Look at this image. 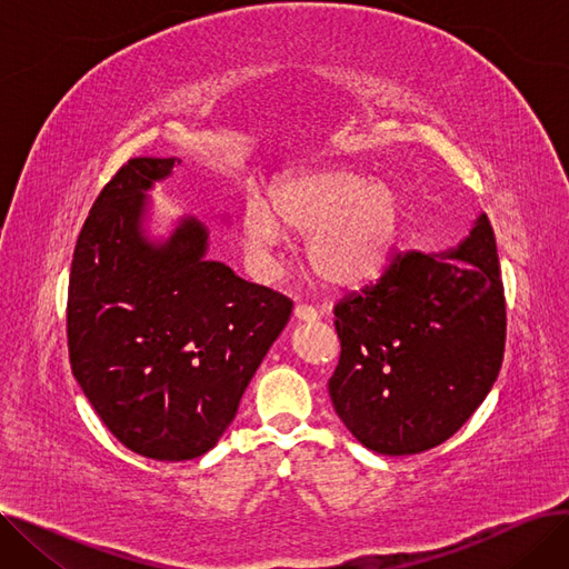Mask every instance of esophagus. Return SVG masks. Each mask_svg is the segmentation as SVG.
<instances>
[{
    "instance_id": "esophagus-1",
    "label": "esophagus",
    "mask_w": 569,
    "mask_h": 569,
    "mask_svg": "<svg viewBox=\"0 0 569 569\" xmlns=\"http://www.w3.org/2000/svg\"><path fill=\"white\" fill-rule=\"evenodd\" d=\"M292 318L297 322H316L318 320V311L311 309V307H305V305H297L295 311H292Z\"/></svg>"
}]
</instances>
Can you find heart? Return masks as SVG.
I'll return each instance as SVG.
<instances>
[{"mask_svg": "<svg viewBox=\"0 0 569 569\" xmlns=\"http://www.w3.org/2000/svg\"><path fill=\"white\" fill-rule=\"evenodd\" d=\"M273 207L251 193L242 209L249 251L272 262L286 232L307 237V264L332 290L360 288L382 274L403 234L399 191L350 168L290 172L272 187Z\"/></svg>", "mask_w": 569, "mask_h": 569, "instance_id": "obj_1", "label": "heart"}]
</instances>
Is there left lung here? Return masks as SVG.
<instances>
[{
  "instance_id": "left-lung-1",
  "label": "left lung",
  "mask_w": 569,
  "mask_h": 569,
  "mask_svg": "<svg viewBox=\"0 0 569 569\" xmlns=\"http://www.w3.org/2000/svg\"><path fill=\"white\" fill-rule=\"evenodd\" d=\"M341 360L330 397L369 450L420 455L455 436L498 378L505 295L487 214L440 253H399L335 307Z\"/></svg>"
}]
</instances>
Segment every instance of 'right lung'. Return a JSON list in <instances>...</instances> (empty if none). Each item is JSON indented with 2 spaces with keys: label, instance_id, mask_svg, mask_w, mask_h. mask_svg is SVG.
<instances>
[{
  "label": "right lung",
  "instance_id": "right-lung-1",
  "mask_svg": "<svg viewBox=\"0 0 569 569\" xmlns=\"http://www.w3.org/2000/svg\"><path fill=\"white\" fill-rule=\"evenodd\" d=\"M179 159H131L99 193L69 277L71 371L131 452L189 461L212 450L262 357L283 332L288 297L209 260V230L179 217L147 232L149 191Z\"/></svg>",
  "mask_w": 569,
  "mask_h": 569
}]
</instances>
